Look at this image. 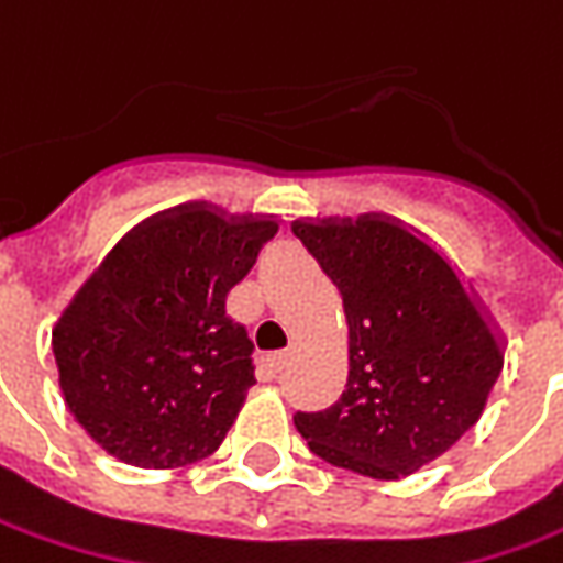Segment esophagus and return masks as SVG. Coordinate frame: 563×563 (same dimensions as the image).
<instances>
[{
	"label": "esophagus",
	"mask_w": 563,
	"mask_h": 563,
	"mask_svg": "<svg viewBox=\"0 0 563 563\" xmlns=\"http://www.w3.org/2000/svg\"><path fill=\"white\" fill-rule=\"evenodd\" d=\"M291 347H285V351H278V354H275V357H272V366H275V369H285V366H288V360H291Z\"/></svg>",
	"instance_id": "esophagus-1"
}]
</instances>
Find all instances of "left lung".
Listing matches in <instances>:
<instances>
[{
    "label": "left lung",
    "instance_id": "1",
    "mask_svg": "<svg viewBox=\"0 0 563 563\" xmlns=\"http://www.w3.org/2000/svg\"><path fill=\"white\" fill-rule=\"evenodd\" d=\"M294 234L344 300L347 385L294 426L329 464L400 479L483 417L505 338L473 285L422 231L385 212L297 219Z\"/></svg>",
    "mask_w": 563,
    "mask_h": 563
}]
</instances>
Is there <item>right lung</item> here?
Returning <instances> with one entry per match:
<instances>
[{"label": "right lung", "mask_w": 563, "mask_h": 563, "mask_svg": "<svg viewBox=\"0 0 563 563\" xmlns=\"http://www.w3.org/2000/svg\"><path fill=\"white\" fill-rule=\"evenodd\" d=\"M278 216L209 200L168 206L102 256L53 325L65 407L93 442L141 470L209 457L247 400V329L225 310Z\"/></svg>", "instance_id": "right-lung-1"}]
</instances>
